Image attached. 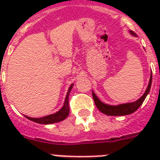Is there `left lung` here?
Returning <instances> with one entry per match:
<instances>
[{"label":"left lung","mask_w":160,"mask_h":160,"mask_svg":"<svg viewBox=\"0 0 160 160\" xmlns=\"http://www.w3.org/2000/svg\"><path fill=\"white\" fill-rule=\"evenodd\" d=\"M130 33L133 36L137 37V35L135 34V32H133L132 30L129 31ZM152 74H151V77H150V81L149 84L148 86V88L146 89V91L143 94V95L138 98L137 101L133 102H129V103H123V104H119V105L117 106H112L109 105V104H106V103H103L102 102L100 101L98 99V98L96 96V94H94V91H92V95L93 98H94V103H95L97 108L101 111L103 114H107V115H111V116H121V115H128V114H132L135 111H136L138 109V107H140L142 104L143 101L145 100L146 97L148 96V93L150 91V89L152 87Z\"/></svg>","instance_id":"1"}]
</instances>
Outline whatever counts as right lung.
Segmentation results:
<instances>
[{
	"label": "right lung",
	"instance_id": "add662e5",
	"mask_svg": "<svg viewBox=\"0 0 160 160\" xmlns=\"http://www.w3.org/2000/svg\"><path fill=\"white\" fill-rule=\"evenodd\" d=\"M73 86V84H71V86H70L69 90H68L66 98H65L64 105L58 112L49 114V115H46V116L42 117V118H31V117L26 116V115H25V117L27 118L28 119L32 121V122L40 124H51L54 123V122H61V121L64 120L65 118H67V116L69 115V113H70V107H69V100L68 99H69V95H70V93L71 91Z\"/></svg>",
	"mask_w": 160,
	"mask_h": 160
}]
</instances>
